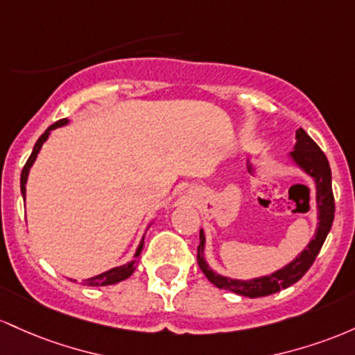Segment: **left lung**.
Segmentation results:
<instances>
[{
    "label": "left lung",
    "mask_w": 355,
    "mask_h": 355,
    "mask_svg": "<svg viewBox=\"0 0 355 355\" xmlns=\"http://www.w3.org/2000/svg\"><path fill=\"white\" fill-rule=\"evenodd\" d=\"M293 159L297 164L305 171L306 174L313 178L317 186V206H318V228L315 238L309 243L306 250H304L295 260L285 268L278 270L277 273L268 275V277L257 278V280L241 282V280H231V278L220 277V275L213 273L206 265L205 258H202V248H205V234L202 231L199 233V246H198V265L206 275V278L218 288L230 290V292L240 293L243 297L257 298L266 297L272 293L280 292L286 286L293 285L295 282L300 280L304 275L309 272L310 266L315 261L318 252H320L322 245H324L325 238H327L330 226L334 223V213H336V202H334L332 193V173H330V166L327 157H325L324 150L315 144L312 137L305 132L304 129L297 130V146L295 150L292 153Z\"/></svg>",
    "instance_id": "left-lung-1"
}]
</instances>
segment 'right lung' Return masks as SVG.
<instances>
[{"instance_id": "add662e5", "label": "right lung", "mask_w": 355, "mask_h": 355, "mask_svg": "<svg viewBox=\"0 0 355 355\" xmlns=\"http://www.w3.org/2000/svg\"><path fill=\"white\" fill-rule=\"evenodd\" d=\"M63 124H67V119H60L58 122H55L53 125H50L49 129L45 130V132L40 135L37 144H35V147H33V153H31V156L28 157L26 164H25V167H23V171H21V193H23V198H25V184H26L28 173H30V167L33 166L35 159H37L38 150L42 149L43 142H45L46 137H49L50 130L51 129H57V127L63 125ZM142 245H144V241H142L141 245H139V250H137V253H135V260L132 261V263L124 265V266H119V268H112V270H109V272H105V273H102V275H97V277H94V278H89V280L83 282V285H87V286H105V285L119 284V282H122V280H125V278H129L130 275L134 273L135 265H137V258H139V254H141Z\"/></svg>"}]
</instances>
